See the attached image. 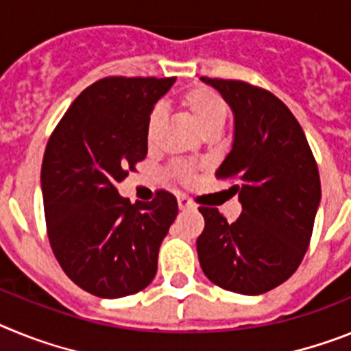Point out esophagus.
<instances>
[{
  "mask_svg": "<svg viewBox=\"0 0 351 351\" xmlns=\"http://www.w3.org/2000/svg\"><path fill=\"white\" fill-rule=\"evenodd\" d=\"M178 206H180V210H191V208H194V203L189 199V197L178 196Z\"/></svg>",
  "mask_w": 351,
  "mask_h": 351,
  "instance_id": "obj_1",
  "label": "esophagus"
}]
</instances>
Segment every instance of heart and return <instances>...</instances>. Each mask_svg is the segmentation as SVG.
Listing matches in <instances>:
<instances>
[{
	"instance_id": "heart-1",
	"label": "heart",
	"mask_w": 351,
	"mask_h": 351,
	"mask_svg": "<svg viewBox=\"0 0 351 351\" xmlns=\"http://www.w3.org/2000/svg\"><path fill=\"white\" fill-rule=\"evenodd\" d=\"M180 108L193 118L197 129L203 134L210 130H222L228 120V104L226 100L219 95L217 91L208 86H194L187 90L180 97ZM164 123V114L158 108L150 112L146 120V143L148 146H154L157 141L158 130ZM173 175L182 182H191L194 178V169L187 164H175L173 166Z\"/></svg>"
}]
</instances>
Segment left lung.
Listing matches in <instances>:
<instances>
[{
	"label": "left lung",
	"instance_id": "obj_1",
	"mask_svg": "<svg viewBox=\"0 0 351 351\" xmlns=\"http://www.w3.org/2000/svg\"><path fill=\"white\" fill-rule=\"evenodd\" d=\"M203 81L233 109V148L215 178L230 182L242 213L230 224L217 208L199 206L201 268L222 289L267 293L293 276L309 247L322 199L318 166L300 123L272 91L237 79Z\"/></svg>",
	"mask_w": 351,
	"mask_h": 351
}]
</instances>
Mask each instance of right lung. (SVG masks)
Wrapping results in <instances>:
<instances>
[{"instance_id":"right-lung-1","label":"right lung","mask_w":351,"mask_h":351,"mask_svg":"<svg viewBox=\"0 0 351 351\" xmlns=\"http://www.w3.org/2000/svg\"><path fill=\"white\" fill-rule=\"evenodd\" d=\"M175 77H111L70 104L45 146L42 196L54 258L100 298L138 293L157 274L158 247L176 219L167 191L130 203L117 185L148 154L146 120Z\"/></svg>"}]
</instances>
